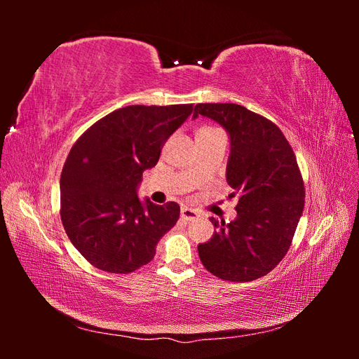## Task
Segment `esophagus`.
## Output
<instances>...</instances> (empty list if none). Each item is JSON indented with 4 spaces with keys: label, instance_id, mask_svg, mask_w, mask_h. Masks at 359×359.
<instances>
[{
    "label": "esophagus",
    "instance_id": "34e87169",
    "mask_svg": "<svg viewBox=\"0 0 359 359\" xmlns=\"http://www.w3.org/2000/svg\"><path fill=\"white\" fill-rule=\"evenodd\" d=\"M199 217V214L194 211V210H190V208H182L181 210V219L182 220H187V222H193L196 220Z\"/></svg>",
    "mask_w": 359,
    "mask_h": 359
}]
</instances>
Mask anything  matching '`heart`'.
<instances>
[{
	"label": "heart",
	"mask_w": 359,
	"mask_h": 359,
	"mask_svg": "<svg viewBox=\"0 0 359 359\" xmlns=\"http://www.w3.org/2000/svg\"><path fill=\"white\" fill-rule=\"evenodd\" d=\"M215 132H219V128L210 127V126H205V127H201V128L198 130V137H202V136H210V135H212V133H215Z\"/></svg>",
	"instance_id": "b5f03b06"
}]
</instances>
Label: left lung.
I'll use <instances>...</instances> for the list:
<instances>
[{
    "instance_id": "1",
    "label": "left lung",
    "mask_w": 359,
    "mask_h": 359,
    "mask_svg": "<svg viewBox=\"0 0 359 359\" xmlns=\"http://www.w3.org/2000/svg\"><path fill=\"white\" fill-rule=\"evenodd\" d=\"M208 116L231 136L226 180L238 196V217L226 223L211 217L217 231L199 244L211 274L229 281L266 276L287 253L304 210L306 189L295 153L268 118L233 103H199L193 116Z\"/></svg>"
}]
</instances>
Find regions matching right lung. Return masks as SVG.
Segmentation results:
<instances>
[{
  "instance_id": "obj_1",
  "label": "right lung",
  "mask_w": 359,
  "mask_h": 359,
  "mask_svg": "<svg viewBox=\"0 0 359 359\" xmlns=\"http://www.w3.org/2000/svg\"><path fill=\"white\" fill-rule=\"evenodd\" d=\"M193 104L126 106L76 140L61 172L60 215L76 250L106 273L128 274L156 255L180 219V205L142 203L137 184L157 165L168 137Z\"/></svg>"
}]
</instances>
